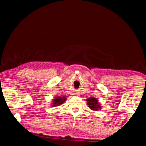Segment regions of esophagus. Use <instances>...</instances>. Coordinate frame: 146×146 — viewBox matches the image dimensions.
I'll return each instance as SVG.
<instances>
[{"instance_id":"obj_1","label":"esophagus","mask_w":146,"mask_h":146,"mask_svg":"<svg viewBox=\"0 0 146 146\" xmlns=\"http://www.w3.org/2000/svg\"><path fill=\"white\" fill-rule=\"evenodd\" d=\"M77 93V94H77V95H78V93Z\"/></svg>"}]
</instances>
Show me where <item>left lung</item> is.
<instances>
[{"label": "left lung", "mask_w": 146, "mask_h": 146, "mask_svg": "<svg viewBox=\"0 0 146 146\" xmlns=\"http://www.w3.org/2000/svg\"><path fill=\"white\" fill-rule=\"evenodd\" d=\"M87 101V105L90 109H91L92 111H98L101 109V106L98 102V100L96 98L90 97L86 100Z\"/></svg>", "instance_id": "left-lung-1"}]
</instances>
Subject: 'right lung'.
I'll return each mask as SVG.
<instances>
[{
  "instance_id": "right-lung-1",
  "label": "right lung",
  "mask_w": 146,
  "mask_h": 146,
  "mask_svg": "<svg viewBox=\"0 0 146 146\" xmlns=\"http://www.w3.org/2000/svg\"><path fill=\"white\" fill-rule=\"evenodd\" d=\"M66 100V98L65 96H56L52 100L51 106L52 107H56L63 104V102Z\"/></svg>"
}]
</instances>
